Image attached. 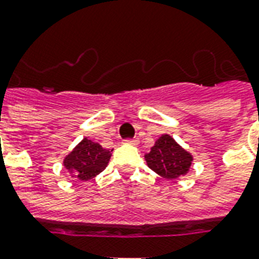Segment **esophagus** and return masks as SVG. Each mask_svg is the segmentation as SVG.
<instances>
[{"mask_svg": "<svg viewBox=\"0 0 259 259\" xmlns=\"http://www.w3.org/2000/svg\"><path fill=\"white\" fill-rule=\"evenodd\" d=\"M125 144H127V145H138V141L137 140H126Z\"/></svg>", "mask_w": 259, "mask_h": 259, "instance_id": "34e87169", "label": "esophagus"}]
</instances>
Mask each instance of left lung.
Returning a JSON list of instances; mask_svg holds the SVG:
<instances>
[{
  "mask_svg": "<svg viewBox=\"0 0 259 259\" xmlns=\"http://www.w3.org/2000/svg\"><path fill=\"white\" fill-rule=\"evenodd\" d=\"M146 165L168 180L185 176L191 169L193 156L179 145L169 134H162L145 154Z\"/></svg>",
  "mask_w": 259,
  "mask_h": 259,
  "instance_id": "8db88e82",
  "label": "left lung"
}]
</instances>
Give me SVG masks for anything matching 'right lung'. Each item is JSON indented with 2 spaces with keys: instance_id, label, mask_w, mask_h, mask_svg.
Returning a JSON list of instances; mask_svg holds the SVG:
<instances>
[{
  "instance_id": "right-lung-1",
  "label": "right lung",
  "mask_w": 259,
  "mask_h": 259,
  "mask_svg": "<svg viewBox=\"0 0 259 259\" xmlns=\"http://www.w3.org/2000/svg\"><path fill=\"white\" fill-rule=\"evenodd\" d=\"M111 157V150L102 148L101 144L83 138L63 160V165L71 177L87 181L106 169Z\"/></svg>"
}]
</instances>
